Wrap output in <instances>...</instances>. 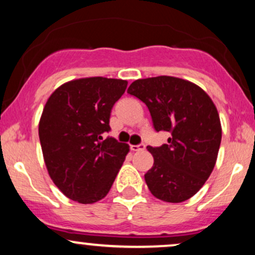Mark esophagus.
<instances>
[{
	"mask_svg": "<svg viewBox=\"0 0 255 255\" xmlns=\"http://www.w3.org/2000/svg\"><path fill=\"white\" fill-rule=\"evenodd\" d=\"M145 147H146V145L145 144H139V145H131L130 146V150L131 151H142V150H145Z\"/></svg>",
	"mask_w": 255,
	"mask_h": 255,
	"instance_id": "obj_1",
	"label": "esophagus"
}]
</instances>
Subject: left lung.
<instances>
[{
  "label": "left lung",
  "mask_w": 255,
  "mask_h": 255,
  "mask_svg": "<svg viewBox=\"0 0 255 255\" xmlns=\"http://www.w3.org/2000/svg\"><path fill=\"white\" fill-rule=\"evenodd\" d=\"M127 92L144 102L156 131L168 144L147 146L153 166L145 174L148 189L166 203H182L197 193L215 168L222 139L218 111L207 93L174 77L139 79Z\"/></svg>",
  "instance_id": "8db88e82"
}]
</instances>
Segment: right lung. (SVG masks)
<instances>
[{"label":"right lung","mask_w":255,"mask_h":255,"mask_svg":"<svg viewBox=\"0 0 255 255\" xmlns=\"http://www.w3.org/2000/svg\"><path fill=\"white\" fill-rule=\"evenodd\" d=\"M127 81L78 79L55 90L39 121V140L51 180L66 197L92 204L110 191L129 146L114 137L109 120Z\"/></svg>","instance_id":"right-lung-1"}]
</instances>
